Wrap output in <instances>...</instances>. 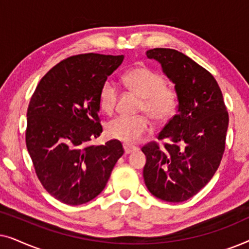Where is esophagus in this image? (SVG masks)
<instances>
[{"mask_svg":"<svg viewBox=\"0 0 249 249\" xmlns=\"http://www.w3.org/2000/svg\"><path fill=\"white\" fill-rule=\"evenodd\" d=\"M124 153H125V154H130V153H134V152L137 151L138 148L136 147V146L124 144Z\"/></svg>","mask_w":249,"mask_h":249,"instance_id":"34e87169","label":"esophagus"}]
</instances>
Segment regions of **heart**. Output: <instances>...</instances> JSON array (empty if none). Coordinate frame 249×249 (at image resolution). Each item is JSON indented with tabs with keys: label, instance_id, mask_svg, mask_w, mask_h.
Instances as JSON below:
<instances>
[{
	"label": "heart",
	"instance_id": "b5f03b06",
	"mask_svg": "<svg viewBox=\"0 0 249 249\" xmlns=\"http://www.w3.org/2000/svg\"><path fill=\"white\" fill-rule=\"evenodd\" d=\"M122 81L128 89L142 98L139 111L145 112L155 122L168 121L178 107V96L172 88L165 86L161 74L146 67H136L127 71ZM118 88L107 81L100 91V107L107 114L114 111ZM149 130V121L144 115L118 117L107 124V131L111 138L125 144H135Z\"/></svg>",
	"mask_w": 249,
	"mask_h": 249
}]
</instances>
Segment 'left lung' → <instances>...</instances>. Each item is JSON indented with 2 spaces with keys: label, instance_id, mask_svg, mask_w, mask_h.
Wrapping results in <instances>:
<instances>
[{
  "label": "left lung",
  "instance_id": "obj_1",
  "mask_svg": "<svg viewBox=\"0 0 249 249\" xmlns=\"http://www.w3.org/2000/svg\"><path fill=\"white\" fill-rule=\"evenodd\" d=\"M148 59L161 64L175 84L177 113L158 135L156 142L142 148L146 156L145 185L153 196L170 203L185 202L212 179L226 147L229 115L216 80L181 52L153 49Z\"/></svg>",
  "mask_w": 249,
  "mask_h": 249
}]
</instances>
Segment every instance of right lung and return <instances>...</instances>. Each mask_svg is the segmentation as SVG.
<instances>
[{"label": "right lung", "mask_w": 249, "mask_h": 249, "mask_svg": "<svg viewBox=\"0 0 249 249\" xmlns=\"http://www.w3.org/2000/svg\"><path fill=\"white\" fill-rule=\"evenodd\" d=\"M124 55L80 54L53 67L37 85L27 111L26 145L47 193L67 205H81L100 195L121 142L88 145L101 135L100 91Z\"/></svg>", "instance_id": "obj_1"}]
</instances>
